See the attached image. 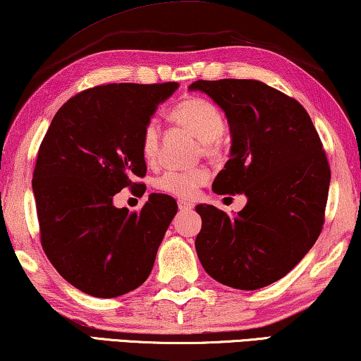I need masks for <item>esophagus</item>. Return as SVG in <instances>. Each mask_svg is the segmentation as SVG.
<instances>
[{"mask_svg": "<svg viewBox=\"0 0 361 361\" xmlns=\"http://www.w3.org/2000/svg\"><path fill=\"white\" fill-rule=\"evenodd\" d=\"M178 209H180V212L191 211V209H192V204L186 202V201H178Z\"/></svg>", "mask_w": 361, "mask_h": 361, "instance_id": "34e87169", "label": "esophagus"}]
</instances>
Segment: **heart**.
Masks as SVG:
<instances>
[{
	"label": "heart",
	"instance_id": "heart-1",
	"mask_svg": "<svg viewBox=\"0 0 361 361\" xmlns=\"http://www.w3.org/2000/svg\"><path fill=\"white\" fill-rule=\"evenodd\" d=\"M170 118L178 125L195 134L201 144L202 152L214 155L220 149V136L225 131V118L222 110L214 102L204 97H188L175 105L170 111ZM160 147V126L157 120H149L144 125L139 137V150L147 164H154ZM207 169L195 166V169H169L157 176L155 186L166 195L191 199L201 186L209 181Z\"/></svg>",
	"mask_w": 361,
	"mask_h": 361
}]
</instances>
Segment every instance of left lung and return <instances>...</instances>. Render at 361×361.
Returning <instances> with one entry per match:
<instances>
[{
	"label": "left lung",
	"instance_id": "1",
	"mask_svg": "<svg viewBox=\"0 0 361 361\" xmlns=\"http://www.w3.org/2000/svg\"><path fill=\"white\" fill-rule=\"evenodd\" d=\"M190 89L220 105L232 131L212 190L248 197L235 217L199 204L197 257L220 283L266 287L303 259L324 225L331 166L319 134L300 102L261 80L201 79Z\"/></svg>",
	"mask_w": 361,
	"mask_h": 361
}]
</instances>
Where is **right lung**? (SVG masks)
I'll return each instance as SVG.
<instances>
[{
    "label": "right lung",
    "instance_id": "right-lung-1",
    "mask_svg": "<svg viewBox=\"0 0 361 361\" xmlns=\"http://www.w3.org/2000/svg\"><path fill=\"white\" fill-rule=\"evenodd\" d=\"M176 82L104 84L56 111L32 178L42 248L80 292L115 298L146 282L178 206L152 195L139 212L113 206L123 188L142 190L139 137ZM146 191V190H144ZM144 195V192H142Z\"/></svg>",
    "mask_w": 361,
    "mask_h": 361
}]
</instances>
